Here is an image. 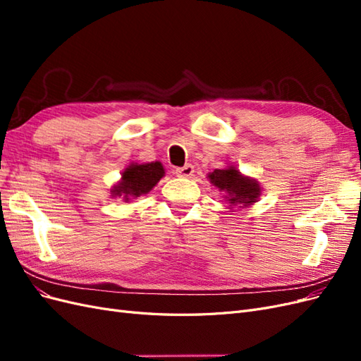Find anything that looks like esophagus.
I'll return each instance as SVG.
<instances>
[{
	"label": "esophagus",
	"instance_id": "34e87169",
	"mask_svg": "<svg viewBox=\"0 0 361 361\" xmlns=\"http://www.w3.org/2000/svg\"><path fill=\"white\" fill-rule=\"evenodd\" d=\"M192 173H194V167L191 166V164H187V166L176 169V176H179V178H191Z\"/></svg>",
	"mask_w": 361,
	"mask_h": 361
}]
</instances>
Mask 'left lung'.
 Instances as JSON below:
<instances>
[{
    "mask_svg": "<svg viewBox=\"0 0 361 361\" xmlns=\"http://www.w3.org/2000/svg\"><path fill=\"white\" fill-rule=\"evenodd\" d=\"M207 179L218 191L224 192L223 197L227 200L231 209L233 207L243 209V207L255 204L262 194L260 183L253 178L245 176L232 164L207 173Z\"/></svg>",
    "mask_w": 361,
    "mask_h": 361,
    "instance_id": "obj_1",
    "label": "left lung"
}]
</instances>
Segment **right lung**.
Instances as JSON below:
<instances>
[{"label": "right lung", "instance_id": "right-lung-1", "mask_svg": "<svg viewBox=\"0 0 361 361\" xmlns=\"http://www.w3.org/2000/svg\"><path fill=\"white\" fill-rule=\"evenodd\" d=\"M164 176H166V169L159 161L141 164L130 162L122 171L120 180L113 185L111 195L128 203L140 195L149 194Z\"/></svg>", "mask_w": 361, "mask_h": 361}]
</instances>
